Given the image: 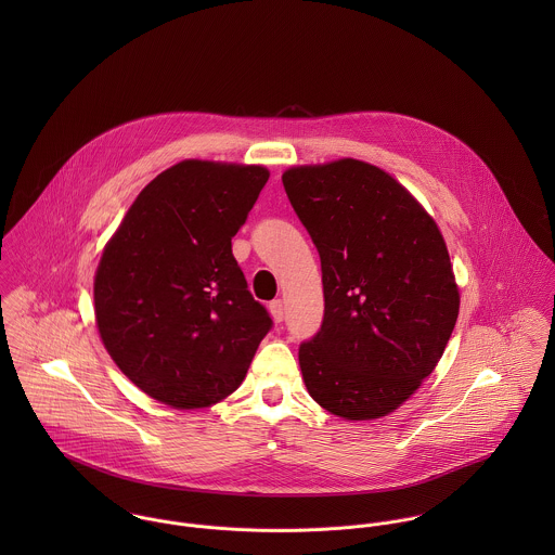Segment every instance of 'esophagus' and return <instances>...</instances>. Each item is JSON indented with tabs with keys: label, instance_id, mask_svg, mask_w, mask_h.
Wrapping results in <instances>:
<instances>
[{
	"label": "esophagus",
	"instance_id": "1",
	"mask_svg": "<svg viewBox=\"0 0 555 555\" xmlns=\"http://www.w3.org/2000/svg\"><path fill=\"white\" fill-rule=\"evenodd\" d=\"M269 312L275 322H282L284 314H286V308H284V301L282 299H275L269 304Z\"/></svg>",
	"mask_w": 555,
	"mask_h": 555
}]
</instances>
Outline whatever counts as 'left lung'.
<instances>
[{
  "label": "left lung",
  "mask_w": 555,
  "mask_h": 555,
  "mask_svg": "<svg viewBox=\"0 0 555 555\" xmlns=\"http://www.w3.org/2000/svg\"><path fill=\"white\" fill-rule=\"evenodd\" d=\"M282 183L322 269L324 318L299 346L306 387L335 416L380 418L434 372L455 328L447 243L418 201L367 162L293 166Z\"/></svg>",
  "instance_id": "left-lung-1"
}]
</instances>
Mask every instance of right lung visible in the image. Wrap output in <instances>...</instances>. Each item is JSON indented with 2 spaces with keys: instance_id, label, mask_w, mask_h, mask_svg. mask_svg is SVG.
I'll return each instance as SVG.
<instances>
[{
  "instance_id": "right-lung-1",
  "label": "right lung",
  "mask_w": 555,
  "mask_h": 555,
  "mask_svg": "<svg viewBox=\"0 0 555 555\" xmlns=\"http://www.w3.org/2000/svg\"><path fill=\"white\" fill-rule=\"evenodd\" d=\"M267 179L264 166L183 159L143 188L102 251V344L166 405L207 408L237 391L273 324L231 243Z\"/></svg>"
}]
</instances>
